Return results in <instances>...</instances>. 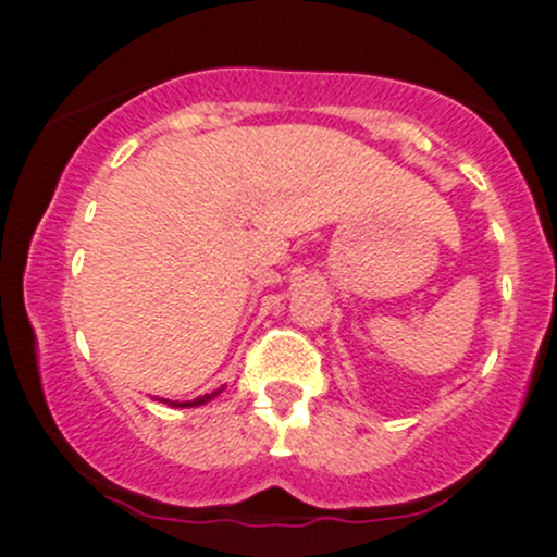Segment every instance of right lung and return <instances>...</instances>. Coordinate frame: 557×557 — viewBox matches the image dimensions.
Masks as SVG:
<instances>
[{"label": "right lung", "instance_id": "right-lung-1", "mask_svg": "<svg viewBox=\"0 0 557 557\" xmlns=\"http://www.w3.org/2000/svg\"><path fill=\"white\" fill-rule=\"evenodd\" d=\"M219 393H222V389H216V393H211V395H200V398H195V400H184V404H178V400H164V404L178 406V409H189V406H202V404H208V400L216 398Z\"/></svg>", "mask_w": 557, "mask_h": 557}]
</instances>
